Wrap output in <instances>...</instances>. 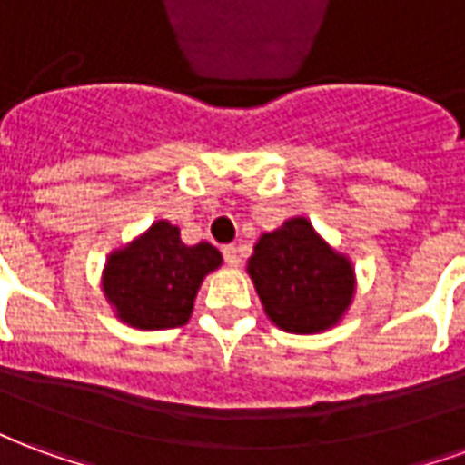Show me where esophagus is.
<instances>
[{"mask_svg":"<svg viewBox=\"0 0 465 465\" xmlns=\"http://www.w3.org/2000/svg\"><path fill=\"white\" fill-rule=\"evenodd\" d=\"M223 259H226L229 266H236V263L242 262V249H239V246H233V243L223 246Z\"/></svg>","mask_w":465,"mask_h":465,"instance_id":"esophagus-1","label":"esophagus"}]
</instances>
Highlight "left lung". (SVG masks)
<instances>
[{
    "label": "left lung",
    "mask_w": 465,
    "mask_h": 465,
    "mask_svg": "<svg viewBox=\"0 0 465 465\" xmlns=\"http://www.w3.org/2000/svg\"><path fill=\"white\" fill-rule=\"evenodd\" d=\"M256 293L279 329L319 333L341 319L353 296V269L296 216L263 233L249 259Z\"/></svg>",
    "instance_id": "8db88e82"
}]
</instances>
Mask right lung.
Instances as JSON below:
<instances>
[{"mask_svg":"<svg viewBox=\"0 0 465 465\" xmlns=\"http://www.w3.org/2000/svg\"><path fill=\"white\" fill-rule=\"evenodd\" d=\"M222 263L212 243L186 246L179 229L156 222L142 239L109 256L104 293L136 329H176L192 316L202 279Z\"/></svg>","mask_w":465,"mask_h":465,"instance_id":"right-lung-1","label":"right lung"}]
</instances>
